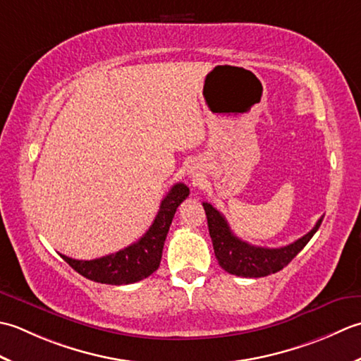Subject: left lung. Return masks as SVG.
<instances>
[{
  "label": "left lung",
  "instance_id": "8db88e82",
  "mask_svg": "<svg viewBox=\"0 0 361 361\" xmlns=\"http://www.w3.org/2000/svg\"><path fill=\"white\" fill-rule=\"evenodd\" d=\"M202 205L207 215L210 238L219 267L229 274L240 277H264L283 269L302 251L322 223L321 216L310 232L288 246L260 247L240 240L231 231L226 218L212 204L202 202Z\"/></svg>",
  "mask_w": 361,
  "mask_h": 361
}]
</instances>
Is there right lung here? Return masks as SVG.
I'll use <instances>...</instances> for the list:
<instances>
[{
	"instance_id": "obj_1",
	"label": "right lung",
	"mask_w": 361,
	"mask_h": 361,
	"mask_svg": "<svg viewBox=\"0 0 361 361\" xmlns=\"http://www.w3.org/2000/svg\"><path fill=\"white\" fill-rule=\"evenodd\" d=\"M188 195L190 190L185 183L173 185L170 193L161 201L154 223L134 245L94 260H75L61 254L62 259L80 276L98 283L128 285L143 281L159 268L174 213Z\"/></svg>"
}]
</instances>
